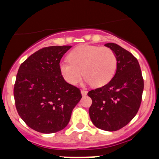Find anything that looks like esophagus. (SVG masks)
Segmentation results:
<instances>
[{
    "mask_svg": "<svg viewBox=\"0 0 159 159\" xmlns=\"http://www.w3.org/2000/svg\"><path fill=\"white\" fill-rule=\"evenodd\" d=\"M81 93H82V95H83V96H86V95H87V91L83 90V89H82V90H81Z\"/></svg>",
    "mask_w": 159,
    "mask_h": 159,
    "instance_id": "1",
    "label": "esophagus"
}]
</instances>
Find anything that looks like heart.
<instances>
[{
  "label": "heart",
  "mask_w": 159,
  "mask_h": 159,
  "mask_svg": "<svg viewBox=\"0 0 159 159\" xmlns=\"http://www.w3.org/2000/svg\"><path fill=\"white\" fill-rule=\"evenodd\" d=\"M69 62L60 63V74L70 84H78L83 76L95 87L107 84L115 76L117 57L111 48L84 45L73 49L67 56Z\"/></svg>",
  "instance_id": "heart-1"
}]
</instances>
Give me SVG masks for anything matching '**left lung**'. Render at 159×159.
Instances as JSON below:
<instances>
[{
    "instance_id": "left-lung-1",
    "label": "left lung",
    "mask_w": 159,
    "mask_h": 159,
    "mask_svg": "<svg viewBox=\"0 0 159 159\" xmlns=\"http://www.w3.org/2000/svg\"><path fill=\"white\" fill-rule=\"evenodd\" d=\"M105 46L115 52L117 70L109 83L89 91L92 99L89 112L97 128L113 132L125 126L138 112L144 80L139 63L130 52L116 43Z\"/></svg>"
}]
</instances>
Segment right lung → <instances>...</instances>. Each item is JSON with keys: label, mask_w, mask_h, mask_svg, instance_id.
<instances>
[{"label": "right lung", "mask_w": 159, "mask_h": 159, "mask_svg": "<svg viewBox=\"0 0 159 159\" xmlns=\"http://www.w3.org/2000/svg\"><path fill=\"white\" fill-rule=\"evenodd\" d=\"M71 46L44 47L21 63L14 87L16 109L30 128L53 133L67 125L82 98L80 89L66 83L60 62Z\"/></svg>", "instance_id": "1"}]
</instances>
